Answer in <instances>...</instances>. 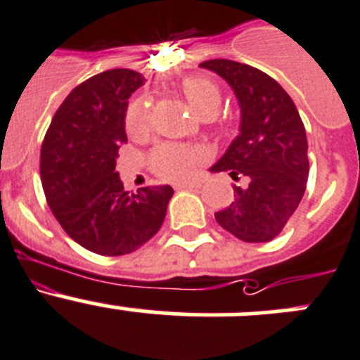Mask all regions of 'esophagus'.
<instances>
[{"instance_id":"obj_1","label":"esophagus","mask_w":360,"mask_h":360,"mask_svg":"<svg viewBox=\"0 0 360 360\" xmlns=\"http://www.w3.org/2000/svg\"><path fill=\"white\" fill-rule=\"evenodd\" d=\"M200 186V181H188V183H176L174 188L176 190H184V188H199Z\"/></svg>"}]
</instances>
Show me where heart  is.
<instances>
[{"label":"heart","mask_w":360,"mask_h":360,"mask_svg":"<svg viewBox=\"0 0 360 360\" xmlns=\"http://www.w3.org/2000/svg\"><path fill=\"white\" fill-rule=\"evenodd\" d=\"M183 92L188 103L193 106L197 113L204 119L213 117L218 112L221 103L220 89L213 79L206 76H190L184 79ZM150 126V104L147 99H136L127 106L126 112V131L131 136H142L149 131ZM226 126H220V131H226ZM150 169L156 176L163 179H186L193 174L199 154L193 149L181 143H160L150 153Z\"/></svg>","instance_id":"obj_1"}]
</instances>
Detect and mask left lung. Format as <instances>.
<instances>
[{
  "mask_svg": "<svg viewBox=\"0 0 360 360\" xmlns=\"http://www.w3.org/2000/svg\"><path fill=\"white\" fill-rule=\"evenodd\" d=\"M200 67L217 72L236 94L240 134L211 172L245 177L234 200L214 213L226 231L247 243L270 241L284 229L304 197L309 176L307 136L288 92L263 70L233 60H207Z\"/></svg>",
  "mask_w": 360,
  "mask_h": 360,
  "instance_id": "8db88e82",
  "label": "left lung"
}]
</instances>
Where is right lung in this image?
<instances>
[{
  "label": "right lung",
  "instance_id": "obj_1",
  "mask_svg": "<svg viewBox=\"0 0 360 360\" xmlns=\"http://www.w3.org/2000/svg\"><path fill=\"white\" fill-rule=\"evenodd\" d=\"M143 76L131 69L96 74L65 97L40 149L44 193L67 234L101 256H124L160 231L174 190H124L115 160L127 142V99Z\"/></svg>",
  "mask_w": 360,
  "mask_h": 360
}]
</instances>
